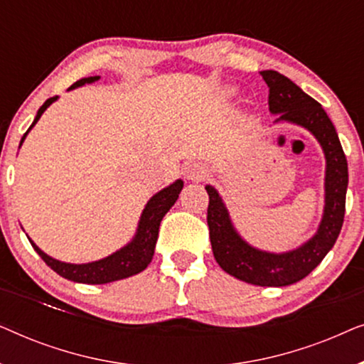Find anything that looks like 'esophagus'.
<instances>
[{
  "instance_id": "34e87169",
  "label": "esophagus",
  "mask_w": 364,
  "mask_h": 364,
  "mask_svg": "<svg viewBox=\"0 0 364 364\" xmlns=\"http://www.w3.org/2000/svg\"><path fill=\"white\" fill-rule=\"evenodd\" d=\"M183 173H186L188 181H203V178L207 177V168L203 167L202 164L192 162L187 164L186 168H183Z\"/></svg>"
}]
</instances>
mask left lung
I'll return each instance as SVG.
<instances>
[{
    "instance_id": "8db88e82",
    "label": "left lung",
    "mask_w": 364,
    "mask_h": 364,
    "mask_svg": "<svg viewBox=\"0 0 364 364\" xmlns=\"http://www.w3.org/2000/svg\"><path fill=\"white\" fill-rule=\"evenodd\" d=\"M267 82L268 107L278 114L275 122H290L310 131L325 152V210L320 227L310 240L295 250L270 253L248 245L232 225L222 197L207 186V223L213 257L222 270L258 287H287L300 282L320 265L335 245L343 227L348 187V162L336 129L320 102L277 71H262Z\"/></svg>"
}]
</instances>
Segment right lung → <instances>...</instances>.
I'll use <instances>...</instances> for the list:
<instances>
[{
  "label": "right lung",
  "mask_w": 364,
  "mask_h": 364,
  "mask_svg": "<svg viewBox=\"0 0 364 364\" xmlns=\"http://www.w3.org/2000/svg\"><path fill=\"white\" fill-rule=\"evenodd\" d=\"M97 79L99 76L79 79V81H76L71 87H69V91L79 86H84V84H91L94 81H97ZM56 99L58 96L49 97L48 101L39 107L31 127L28 129L26 134H24L21 139V144L24 139H26L28 132L34 127V124H36L39 121V117L43 116V112L46 111V109L51 106ZM21 144H19V146H21ZM182 187H183V182L178 178V181L171 183L168 187L162 188L161 192H157L156 196L147 202L146 208L142 210L141 220H139V225H137V232L132 240L129 242L126 247H122L121 250L114 252L112 255L102 258V260L81 263V265L59 262L56 258L46 255V253H44L41 248L31 240V238L29 237L28 238L29 242H31L34 250L38 252V255L46 262V265L51 267L53 270L56 272L58 275H61L63 278H68V280L77 282V283H87V285H102V283L122 280V278L137 275V273L146 270L149 263H151L154 257V248H156V242L159 237V227H161L164 215H166V213L171 210L173 203H176Z\"/></svg>",
  "instance_id": "1"
}]
</instances>
